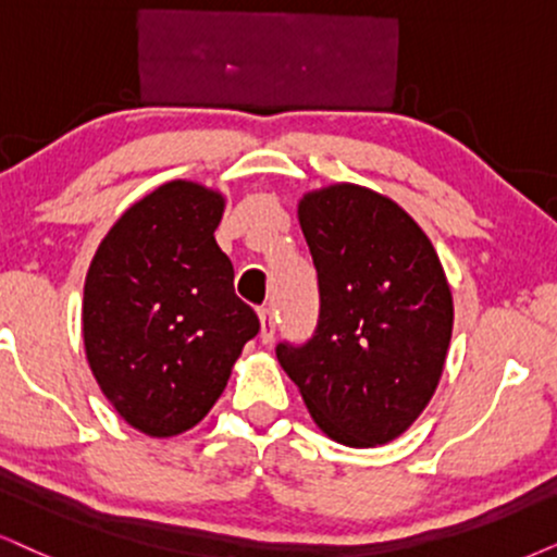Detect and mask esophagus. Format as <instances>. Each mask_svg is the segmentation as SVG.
<instances>
[{"mask_svg":"<svg viewBox=\"0 0 557 557\" xmlns=\"http://www.w3.org/2000/svg\"><path fill=\"white\" fill-rule=\"evenodd\" d=\"M259 321H262V329H259V339H262V344H270L274 339L272 308H262V311H259Z\"/></svg>","mask_w":557,"mask_h":557,"instance_id":"34e87169","label":"esophagus"}]
</instances>
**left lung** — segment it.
Listing matches in <instances>:
<instances>
[{
    "instance_id": "left-lung-1",
    "label": "left lung",
    "mask_w": 557,
    "mask_h": 557,
    "mask_svg": "<svg viewBox=\"0 0 557 557\" xmlns=\"http://www.w3.org/2000/svg\"><path fill=\"white\" fill-rule=\"evenodd\" d=\"M319 272V323L277 344L315 424L347 447L396 440L432 400L453 336V293L432 242L404 208L360 185L298 206Z\"/></svg>"
}]
</instances>
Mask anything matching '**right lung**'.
Wrapping results in <instances>:
<instances>
[{
	"instance_id": "obj_1",
	"label": "right lung",
	"mask_w": 557,
	"mask_h": 557,
	"mask_svg": "<svg viewBox=\"0 0 557 557\" xmlns=\"http://www.w3.org/2000/svg\"><path fill=\"white\" fill-rule=\"evenodd\" d=\"M223 195L174 180L125 210L91 259L82 331L104 396L133 429H193L226 388L255 308L215 244Z\"/></svg>"
}]
</instances>
